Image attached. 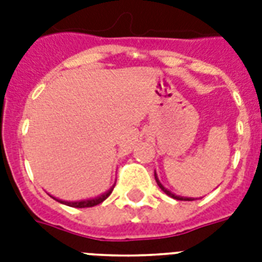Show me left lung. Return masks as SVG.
<instances>
[{
    "mask_svg": "<svg viewBox=\"0 0 262 262\" xmlns=\"http://www.w3.org/2000/svg\"><path fill=\"white\" fill-rule=\"evenodd\" d=\"M155 179H156V182H158V185H159L160 189H162V190H163L166 194L170 195V197H172V199L181 200V201H193V200H194V199H190V197H181V195H177V194H174V193H171L170 190H167V189H166V187H164L163 185L159 182V179H158V175H156V172H155Z\"/></svg>",
    "mask_w": 262,
    "mask_h": 262,
    "instance_id": "8db88e82",
    "label": "left lung"
}]
</instances>
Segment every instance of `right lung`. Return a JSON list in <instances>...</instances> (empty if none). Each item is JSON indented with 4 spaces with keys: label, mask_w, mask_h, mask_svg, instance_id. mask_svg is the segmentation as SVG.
I'll use <instances>...</instances> for the list:
<instances>
[{
    "label": "right lung",
    "mask_w": 262,
    "mask_h": 262,
    "mask_svg": "<svg viewBox=\"0 0 262 262\" xmlns=\"http://www.w3.org/2000/svg\"><path fill=\"white\" fill-rule=\"evenodd\" d=\"M114 186L111 187L110 190L106 191V193H103L102 195H99V197H95V199H90V200H81V201H62V200L55 199L59 203L65 204V205H69V207H75V208H90V207H95V205H98V204L103 203L104 200L111 194V191H113ZM54 199V197H53Z\"/></svg>",
    "instance_id": "right-lung-1"
}]
</instances>
